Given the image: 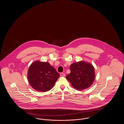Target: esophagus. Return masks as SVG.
I'll list each match as a JSON object with an SVG mask.
<instances>
[{"label": "esophagus", "instance_id": "obj_1", "mask_svg": "<svg viewBox=\"0 0 124 124\" xmlns=\"http://www.w3.org/2000/svg\"><path fill=\"white\" fill-rule=\"evenodd\" d=\"M60 76H61V77H65V74L64 73H60Z\"/></svg>", "mask_w": 124, "mask_h": 124}]
</instances>
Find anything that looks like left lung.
Returning <instances> with one entry per match:
<instances>
[{"mask_svg": "<svg viewBox=\"0 0 124 124\" xmlns=\"http://www.w3.org/2000/svg\"><path fill=\"white\" fill-rule=\"evenodd\" d=\"M71 73L66 78L78 91L90 87L94 81V68L91 63L85 61L73 63L70 67Z\"/></svg>", "mask_w": 124, "mask_h": 124, "instance_id": "1", "label": "left lung"}]
</instances>
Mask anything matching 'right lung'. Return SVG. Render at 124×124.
I'll return each instance as SVG.
<instances>
[{"instance_id": "right-lung-1", "label": "right lung", "mask_w": 124, "mask_h": 124, "mask_svg": "<svg viewBox=\"0 0 124 124\" xmlns=\"http://www.w3.org/2000/svg\"><path fill=\"white\" fill-rule=\"evenodd\" d=\"M59 77V73L49 63L39 60L31 64L27 72L30 85L38 92L50 90Z\"/></svg>"}]
</instances>
